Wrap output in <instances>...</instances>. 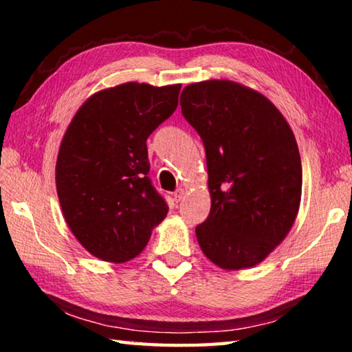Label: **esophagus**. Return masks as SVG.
Returning <instances> with one entry per match:
<instances>
[{
    "label": "esophagus",
    "instance_id": "obj_1",
    "mask_svg": "<svg viewBox=\"0 0 352 352\" xmlns=\"http://www.w3.org/2000/svg\"><path fill=\"white\" fill-rule=\"evenodd\" d=\"M183 197H184V189H183V188H178V189L175 190V192H174L175 201H180Z\"/></svg>",
    "mask_w": 352,
    "mask_h": 352
}]
</instances>
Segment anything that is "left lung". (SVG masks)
Masks as SVG:
<instances>
[{"mask_svg":"<svg viewBox=\"0 0 352 352\" xmlns=\"http://www.w3.org/2000/svg\"><path fill=\"white\" fill-rule=\"evenodd\" d=\"M182 113L204 141L210 216L195 228L223 270L264 261L295 223L302 169L295 135L270 99L233 80L189 83Z\"/></svg>","mask_w":352,"mask_h":352,"instance_id":"left-lung-1","label":"left lung"}]
</instances>
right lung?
<instances>
[{
    "label": "right lung",
    "mask_w": 352,
    "mask_h": 352,
    "mask_svg": "<svg viewBox=\"0 0 352 352\" xmlns=\"http://www.w3.org/2000/svg\"><path fill=\"white\" fill-rule=\"evenodd\" d=\"M180 88L121 83L91 94L71 119L57 155V195L71 233L94 258H136L168 216L147 177L146 141L175 111Z\"/></svg>",
    "instance_id": "right-lung-1"
}]
</instances>
